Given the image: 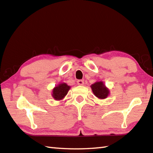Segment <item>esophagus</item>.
<instances>
[{
	"label": "esophagus",
	"instance_id": "1",
	"mask_svg": "<svg viewBox=\"0 0 153 153\" xmlns=\"http://www.w3.org/2000/svg\"><path fill=\"white\" fill-rule=\"evenodd\" d=\"M77 83L79 85H83L84 84V81L82 80V79H79V80H77Z\"/></svg>",
	"mask_w": 153,
	"mask_h": 153
}]
</instances>
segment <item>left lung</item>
I'll use <instances>...</instances> for the list:
<instances>
[{"label":"left lung","mask_w":153,"mask_h":153,"mask_svg":"<svg viewBox=\"0 0 153 153\" xmlns=\"http://www.w3.org/2000/svg\"><path fill=\"white\" fill-rule=\"evenodd\" d=\"M93 93L97 98L100 99H105L108 96L109 89L105 86L102 82H97L91 85Z\"/></svg>","instance_id":"left-lung-1"}]
</instances>
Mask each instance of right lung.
Returning a JSON list of instances; mask_svg holds the SVG:
<instances>
[{
	"label": "right lung",
	"mask_w": 153,
	"mask_h": 153,
	"mask_svg": "<svg viewBox=\"0 0 153 153\" xmlns=\"http://www.w3.org/2000/svg\"><path fill=\"white\" fill-rule=\"evenodd\" d=\"M70 89V86L68 85L66 83H60L53 89L52 96L53 97L54 100H62L67 95Z\"/></svg>",
	"instance_id": "right-lung-1"
}]
</instances>
